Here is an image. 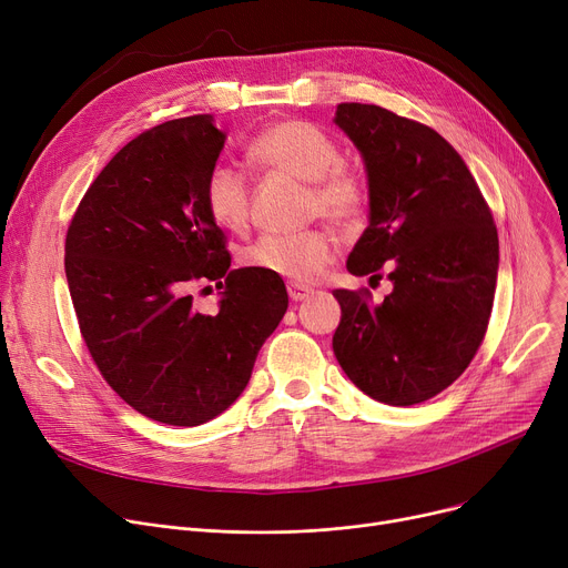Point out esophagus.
Here are the masks:
<instances>
[{
	"mask_svg": "<svg viewBox=\"0 0 568 568\" xmlns=\"http://www.w3.org/2000/svg\"><path fill=\"white\" fill-rule=\"evenodd\" d=\"M287 294H290V300H292V302H304V300H308V296L313 294V290H311V287H306V285L287 283Z\"/></svg>",
	"mask_w": 568,
	"mask_h": 568,
	"instance_id": "esophagus-1",
	"label": "esophagus"
}]
</instances>
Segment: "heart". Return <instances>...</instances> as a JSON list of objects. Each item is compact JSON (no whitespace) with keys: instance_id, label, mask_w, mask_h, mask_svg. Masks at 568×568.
<instances>
[{"instance_id":"obj_1","label":"heart","mask_w":568,"mask_h":568,"mask_svg":"<svg viewBox=\"0 0 568 568\" xmlns=\"http://www.w3.org/2000/svg\"><path fill=\"white\" fill-rule=\"evenodd\" d=\"M251 163L308 182L311 216H324L341 227L359 225L371 209L368 179L343 161L341 144L322 129L285 119L264 126L246 146ZM204 206L225 230H244L251 214V186L244 172L219 163L204 179ZM341 239L329 227L296 234H264L244 251V262L262 274L290 283H313L336 257Z\"/></svg>"}]
</instances>
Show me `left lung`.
Instances as JSON below:
<instances>
[{
  "label": "left lung",
  "instance_id": "1",
  "mask_svg": "<svg viewBox=\"0 0 568 568\" xmlns=\"http://www.w3.org/2000/svg\"><path fill=\"white\" fill-rule=\"evenodd\" d=\"M336 124L359 149L371 186V225L347 272L394 292L334 290V354L371 398L407 407L454 384L481 347L493 313L499 242L490 206L456 149L392 110L341 103Z\"/></svg>",
  "mask_w": 568,
  "mask_h": 568
}]
</instances>
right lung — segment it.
<instances>
[{
	"mask_svg": "<svg viewBox=\"0 0 568 568\" xmlns=\"http://www.w3.org/2000/svg\"><path fill=\"white\" fill-rule=\"evenodd\" d=\"M225 133L212 114L172 119L119 149L71 219L64 266L82 341L112 392L149 419L200 426L246 389L287 311L278 276L230 268L204 179ZM214 282L216 316L187 290Z\"/></svg>",
	"mask_w": 568,
	"mask_h": 568,
	"instance_id": "obj_1",
	"label": "right lung"
}]
</instances>
